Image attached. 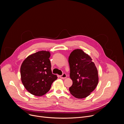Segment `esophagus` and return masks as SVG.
Masks as SVG:
<instances>
[{"instance_id":"34e87169","label":"esophagus","mask_w":124,"mask_h":124,"mask_svg":"<svg viewBox=\"0 0 124 124\" xmlns=\"http://www.w3.org/2000/svg\"><path fill=\"white\" fill-rule=\"evenodd\" d=\"M60 78H62V79L66 78H67V75H66V74L64 73V74H63V75H61V76H60Z\"/></svg>"}]
</instances>
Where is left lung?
<instances>
[{"label":"left lung","instance_id":"8db88e82","mask_svg":"<svg viewBox=\"0 0 124 124\" xmlns=\"http://www.w3.org/2000/svg\"><path fill=\"white\" fill-rule=\"evenodd\" d=\"M89 55L80 49L73 50L69 57L70 77L73 81L69 91L76 98L87 97L98 84V70Z\"/></svg>","mask_w":124,"mask_h":124}]
</instances>
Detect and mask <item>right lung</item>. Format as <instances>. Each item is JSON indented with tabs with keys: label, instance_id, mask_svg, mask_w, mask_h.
I'll list each match as a JSON object with an SVG mask.
<instances>
[{
	"label": "right lung",
	"instance_id": "obj_1",
	"mask_svg": "<svg viewBox=\"0 0 124 124\" xmlns=\"http://www.w3.org/2000/svg\"><path fill=\"white\" fill-rule=\"evenodd\" d=\"M50 52L40 51L28 56L21 67L22 83L31 94L42 96L50 89L57 77L52 74L49 58Z\"/></svg>",
	"mask_w": 124,
	"mask_h": 124
}]
</instances>
